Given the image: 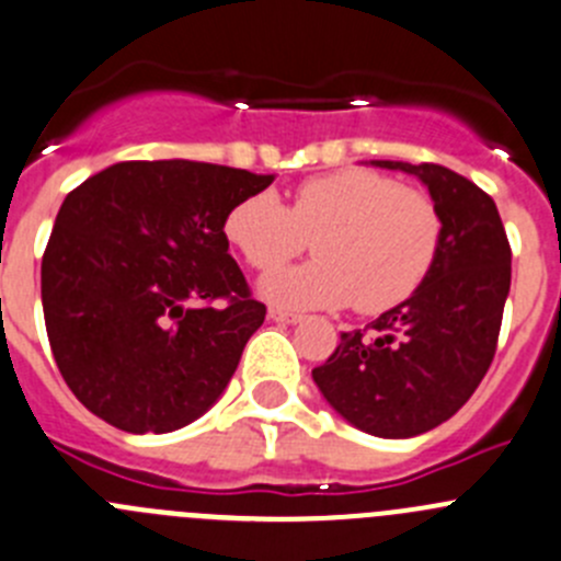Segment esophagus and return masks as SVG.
<instances>
[{
	"instance_id": "34e87169",
	"label": "esophagus",
	"mask_w": 561,
	"mask_h": 561,
	"mask_svg": "<svg viewBox=\"0 0 561 561\" xmlns=\"http://www.w3.org/2000/svg\"><path fill=\"white\" fill-rule=\"evenodd\" d=\"M268 318L276 323H301V316H293V312L285 310H268Z\"/></svg>"
}]
</instances>
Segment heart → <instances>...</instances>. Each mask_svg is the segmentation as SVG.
Listing matches in <instances>:
<instances>
[{
  "label": "heart",
  "instance_id": "b5f03b06",
  "mask_svg": "<svg viewBox=\"0 0 561 561\" xmlns=\"http://www.w3.org/2000/svg\"><path fill=\"white\" fill-rule=\"evenodd\" d=\"M432 198L370 169H340L296 185L290 204L263 191L234 204L224 221L229 245L254 271H275L313 238L319 256L268 274L260 293L287 310L357 305L381 312L421 287L439 249Z\"/></svg>",
  "mask_w": 561,
  "mask_h": 561
}]
</instances>
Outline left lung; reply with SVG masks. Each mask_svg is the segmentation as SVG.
Returning a JSON list of instances; mask_svg holds the SVG:
<instances>
[{"instance_id":"obj_1","label":"left lung","mask_w":561,"mask_h":561,"mask_svg":"<svg viewBox=\"0 0 561 561\" xmlns=\"http://www.w3.org/2000/svg\"><path fill=\"white\" fill-rule=\"evenodd\" d=\"M428 187L439 213L432 271L407 301L340 334L312 370L343 421L374 437H417L459 412L493 363L512 282V251L499 207L479 185L434 162L370 160Z\"/></svg>"}]
</instances>
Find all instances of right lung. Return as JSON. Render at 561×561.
I'll return each mask as SVG.
<instances>
[{"label": "right lung", "mask_w": 561, "mask_h": 561, "mask_svg": "<svg viewBox=\"0 0 561 561\" xmlns=\"http://www.w3.org/2000/svg\"><path fill=\"white\" fill-rule=\"evenodd\" d=\"M271 182L216 162L129 160L68 193L41 301L57 368L85 410L122 432L165 434L221 399L265 321L224 221Z\"/></svg>", "instance_id": "obj_1"}]
</instances>
